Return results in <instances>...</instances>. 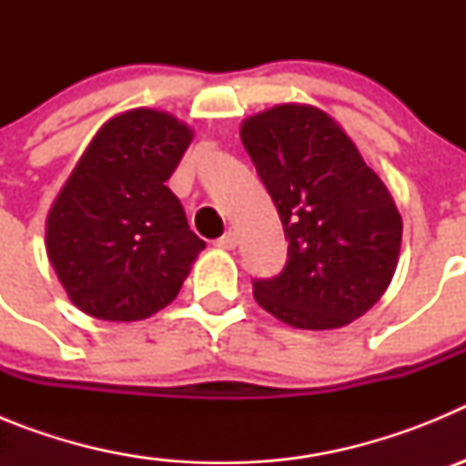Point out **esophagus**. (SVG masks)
<instances>
[{"mask_svg": "<svg viewBox=\"0 0 466 466\" xmlns=\"http://www.w3.org/2000/svg\"><path fill=\"white\" fill-rule=\"evenodd\" d=\"M214 245L219 247V249H236L238 236H236V233H233V230H228V233H224V236H221L219 240L214 242Z\"/></svg>", "mask_w": 466, "mask_h": 466, "instance_id": "34e87169", "label": "esophagus"}]
</instances>
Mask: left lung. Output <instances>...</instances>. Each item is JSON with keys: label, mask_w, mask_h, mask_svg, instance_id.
Listing matches in <instances>:
<instances>
[{"label": "left lung", "mask_w": 466, "mask_h": 466, "mask_svg": "<svg viewBox=\"0 0 466 466\" xmlns=\"http://www.w3.org/2000/svg\"><path fill=\"white\" fill-rule=\"evenodd\" d=\"M289 240L282 273L254 279L263 310L294 329H339L385 294L401 214L380 177L329 114L278 105L240 127Z\"/></svg>", "instance_id": "left-lung-1"}]
</instances>
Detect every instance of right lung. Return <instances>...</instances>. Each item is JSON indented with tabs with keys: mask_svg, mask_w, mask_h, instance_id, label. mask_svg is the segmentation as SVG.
<instances>
[{
	"mask_svg": "<svg viewBox=\"0 0 466 466\" xmlns=\"http://www.w3.org/2000/svg\"><path fill=\"white\" fill-rule=\"evenodd\" d=\"M193 130L166 111L130 109L97 130L56 198L46 252L72 303L137 322L175 300L205 242L166 187Z\"/></svg>",
	"mask_w": 466,
	"mask_h": 466,
	"instance_id": "obj_1",
	"label": "right lung"
}]
</instances>
